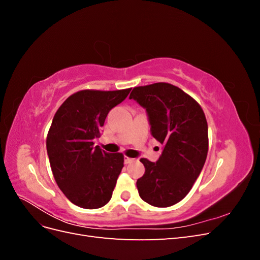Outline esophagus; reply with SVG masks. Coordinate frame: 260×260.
<instances>
[{
  "mask_svg": "<svg viewBox=\"0 0 260 260\" xmlns=\"http://www.w3.org/2000/svg\"><path fill=\"white\" fill-rule=\"evenodd\" d=\"M133 160V158H130V157H128V156H124V164H130V162H132Z\"/></svg>",
  "mask_w": 260,
  "mask_h": 260,
  "instance_id": "esophagus-1",
  "label": "esophagus"
}]
</instances>
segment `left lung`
Wrapping results in <instances>:
<instances>
[{
	"label": "left lung",
	"instance_id": "8db88e82",
	"mask_svg": "<svg viewBox=\"0 0 260 260\" xmlns=\"http://www.w3.org/2000/svg\"><path fill=\"white\" fill-rule=\"evenodd\" d=\"M130 99L146 109L152 136L164 145L156 162L140 159L145 167L137 181L140 198L155 207L175 205L191 191L205 164V114L192 96L166 82L136 86Z\"/></svg>",
	"mask_w": 260,
	"mask_h": 260
}]
</instances>
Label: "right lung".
<instances>
[{"mask_svg": "<svg viewBox=\"0 0 260 260\" xmlns=\"http://www.w3.org/2000/svg\"><path fill=\"white\" fill-rule=\"evenodd\" d=\"M130 91H78L53 118L46 137L53 176L66 198L81 208H101L112 199L123 155L102 151L93 140L101 137L109 111Z\"/></svg>", "mask_w": 260, "mask_h": 260, "instance_id": "right-lung-1", "label": "right lung"}]
</instances>
